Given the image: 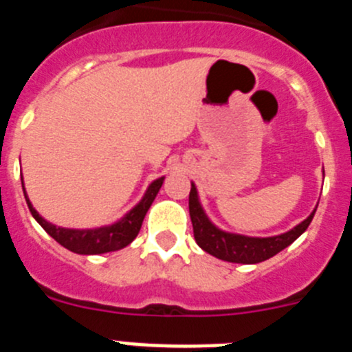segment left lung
Segmentation results:
<instances>
[{
  "label": "left lung",
  "instance_id": "left-lung-1",
  "mask_svg": "<svg viewBox=\"0 0 352 352\" xmlns=\"http://www.w3.org/2000/svg\"><path fill=\"white\" fill-rule=\"evenodd\" d=\"M188 210H190V220L194 226V238L199 247L217 259L238 264H257L276 256L307 231V227L310 226L316 214V210H314L303 222L289 229L287 232L276 236L257 238V236L227 232L208 219L206 211L199 201L197 186L194 185V182H192L190 195H188Z\"/></svg>",
  "mask_w": 352,
  "mask_h": 352
}]
</instances>
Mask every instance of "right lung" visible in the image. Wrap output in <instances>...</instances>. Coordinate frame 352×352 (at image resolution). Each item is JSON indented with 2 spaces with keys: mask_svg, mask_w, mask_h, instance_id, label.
I'll return each mask as SVG.
<instances>
[{
  "mask_svg": "<svg viewBox=\"0 0 352 352\" xmlns=\"http://www.w3.org/2000/svg\"><path fill=\"white\" fill-rule=\"evenodd\" d=\"M166 176L157 178L155 182L149 183L146 188L144 195L129 213H125L118 222L111 223V226H102V227H93V229H68V227H58L54 223L47 222L43 219L42 214L33 208V204L28 199L26 188H24V179L23 182V190L24 197H26L28 208H30L33 219L43 227V231L47 232L51 238H54L60 245L68 248L74 254H80V256H95V254H107V252L121 250L126 245H130L139 234L144 220L146 213H148L149 206L153 204L155 197H157L158 190H160L162 183H164Z\"/></svg>",
  "mask_w": 352,
  "mask_h": 352,
  "instance_id": "1",
  "label": "right lung"
}]
</instances>
